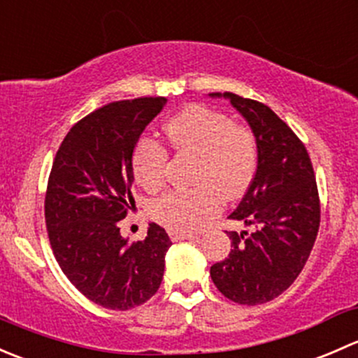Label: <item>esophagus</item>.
Returning <instances> with one entry per match:
<instances>
[{"label":"esophagus","mask_w":358,"mask_h":358,"mask_svg":"<svg viewBox=\"0 0 358 358\" xmlns=\"http://www.w3.org/2000/svg\"><path fill=\"white\" fill-rule=\"evenodd\" d=\"M169 237L171 241H183V239H196V234L190 232H180V230H171L169 229Z\"/></svg>","instance_id":"1"}]
</instances>
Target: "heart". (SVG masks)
<instances>
[{
	"instance_id": "obj_1",
	"label": "heart",
	"mask_w": 358,
	"mask_h": 358,
	"mask_svg": "<svg viewBox=\"0 0 358 358\" xmlns=\"http://www.w3.org/2000/svg\"><path fill=\"white\" fill-rule=\"evenodd\" d=\"M169 143L180 156L197 159L192 190H171L152 202L154 220L171 230L194 232L222 208V197L243 196L255 178L258 145L251 129L234 124L229 115L202 106H189L166 122ZM168 150L152 138L135 147L131 168L135 180L149 192L166 182Z\"/></svg>"
}]
</instances>
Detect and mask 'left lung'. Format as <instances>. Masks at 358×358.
Wrapping results in <instances>:
<instances>
[{
  "instance_id": "1",
  "label": "left lung",
  "mask_w": 358,
  "mask_h": 358,
  "mask_svg": "<svg viewBox=\"0 0 358 358\" xmlns=\"http://www.w3.org/2000/svg\"><path fill=\"white\" fill-rule=\"evenodd\" d=\"M223 96L243 114L258 145V166L236 211L229 216L252 232H227L232 249L209 270L225 298L262 305L282 294L299 275L320 225V201L312 161L301 140L265 103L236 93Z\"/></svg>"
}]
</instances>
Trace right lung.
Here are the masks:
<instances>
[{
	"label": "right lung",
	"mask_w": 358,
	"mask_h": 358,
	"mask_svg": "<svg viewBox=\"0 0 358 358\" xmlns=\"http://www.w3.org/2000/svg\"><path fill=\"white\" fill-rule=\"evenodd\" d=\"M164 96L112 102L76 122L53 159L45 197L50 244L79 292L110 310H129L156 294L171 241L149 223L129 243L117 223L135 204L133 150Z\"/></svg>",
	"instance_id": "obj_1"
}]
</instances>
